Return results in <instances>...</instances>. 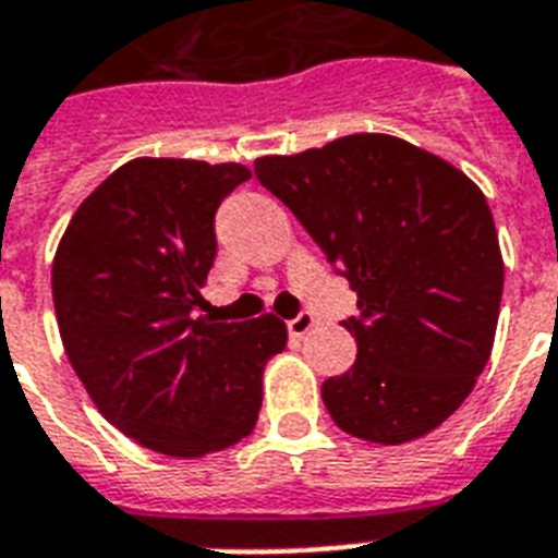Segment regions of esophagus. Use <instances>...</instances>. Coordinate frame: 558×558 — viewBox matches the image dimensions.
<instances>
[{"instance_id":"1","label":"esophagus","mask_w":558,"mask_h":558,"mask_svg":"<svg viewBox=\"0 0 558 558\" xmlns=\"http://www.w3.org/2000/svg\"><path fill=\"white\" fill-rule=\"evenodd\" d=\"M287 327H289V336H292V339H304L306 332L315 327V315L313 313L295 315L292 322H287Z\"/></svg>"}]
</instances>
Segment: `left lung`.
<instances>
[{
	"mask_svg": "<svg viewBox=\"0 0 558 558\" xmlns=\"http://www.w3.org/2000/svg\"><path fill=\"white\" fill-rule=\"evenodd\" d=\"M254 173L356 292V362L322 385L341 432L399 446L434 432L489 362L504 257L484 191L397 135L260 156Z\"/></svg>",
	"mask_w": 558,
	"mask_h": 558,
	"instance_id": "obj_1",
	"label": "left lung"
}]
</instances>
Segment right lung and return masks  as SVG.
<instances>
[{"label": "right lung", "instance_id": "add662e5", "mask_svg": "<svg viewBox=\"0 0 558 558\" xmlns=\"http://www.w3.org/2000/svg\"><path fill=\"white\" fill-rule=\"evenodd\" d=\"M248 177L236 161H126L74 210L51 263L57 327L86 393L118 432L170 458L248 437L266 362L287 348L278 315H196L214 214Z\"/></svg>", "mask_w": 558, "mask_h": 558}]
</instances>
